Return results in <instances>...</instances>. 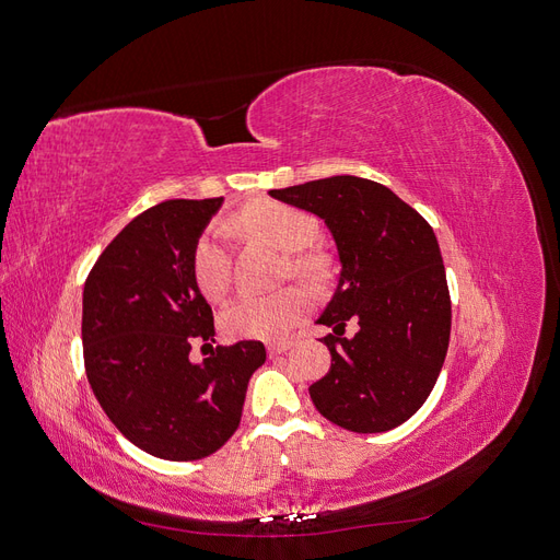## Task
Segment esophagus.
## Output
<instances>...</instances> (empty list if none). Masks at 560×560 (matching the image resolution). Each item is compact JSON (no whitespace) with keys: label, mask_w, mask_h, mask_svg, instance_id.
I'll list each match as a JSON object with an SVG mask.
<instances>
[{"label":"esophagus","mask_w":560,"mask_h":560,"mask_svg":"<svg viewBox=\"0 0 560 560\" xmlns=\"http://www.w3.org/2000/svg\"><path fill=\"white\" fill-rule=\"evenodd\" d=\"M294 346V341H273V343H268L266 346V350H268V354L270 358H276V354H282V352H287Z\"/></svg>","instance_id":"obj_1"}]
</instances>
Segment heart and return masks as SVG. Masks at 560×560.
Wrapping results in <instances>:
<instances>
[{
  "mask_svg": "<svg viewBox=\"0 0 560 560\" xmlns=\"http://www.w3.org/2000/svg\"><path fill=\"white\" fill-rule=\"evenodd\" d=\"M235 226L257 235L280 252L292 254V268L311 280L327 273L325 257L313 252H301L317 238V222L303 210L276 200H259L243 208L233 217ZM191 276L198 292L219 301L224 299L231 284V261L224 245V235L217 226H208L198 235L191 252ZM308 311L306 292L290 290L273 294H243L224 308L219 325L231 338H259V341H278L290 334L299 319Z\"/></svg>",
  "mask_w": 560,
  "mask_h": 560,
  "instance_id": "b5f03b06",
  "label": "heart"
}]
</instances>
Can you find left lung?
<instances>
[{
	"label": "left lung",
	"instance_id": "left-lung-1",
	"mask_svg": "<svg viewBox=\"0 0 560 560\" xmlns=\"http://www.w3.org/2000/svg\"><path fill=\"white\" fill-rule=\"evenodd\" d=\"M327 224L341 273L317 325L331 369L308 387L334 425L374 434L409 420L444 366L451 338L446 270L432 226L387 186L336 175L268 191ZM359 334L343 337L347 319Z\"/></svg>",
	"mask_w": 560,
	"mask_h": 560
}]
</instances>
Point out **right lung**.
<instances>
[{"instance_id":"obj_1","label":"right lung","mask_w":560,"mask_h":560,"mask_svg":"<svg viewBox=\"0 0 560 560\" xmlns=\"http://www.w3.org/2000/svg\"><path fill=\"white\" fill-rule=\"evenodd\" d=\"M224 198L165 200L100 254L83 284L81 341L93 395L128 442L163 460H200L238 430L261 341L214 343L210 303L191 276L198 235ZM211 358L191 363V345Z\"/></svg>"}]
</instances>
